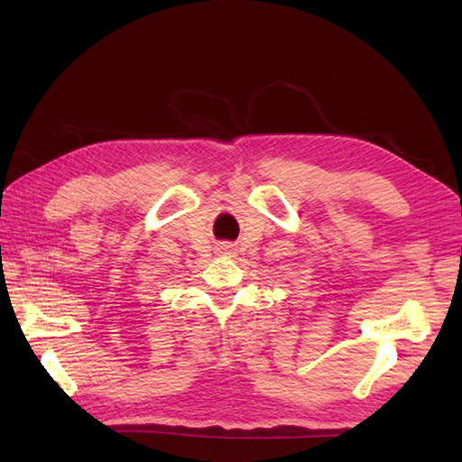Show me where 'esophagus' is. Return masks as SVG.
Returning a JSON list of instances; mask_svg holds the SVG:
<instances>
[{"instance_id":"1","label":"esophagus","mask_w":462,"mask_h":462,"mask_svg":"<svg viewBox=\"0 0 462 462\" xmlns=\"http://www.w3.org/2000/svg\"><path fill=\"white\" fill-rule=\"evenodd\" d=\"M222 250H224V252H226V254H230V246H224V248H222Z\"/></svg>"}]
</instances>
